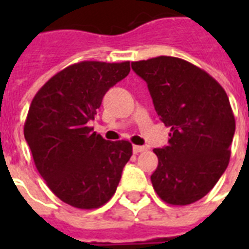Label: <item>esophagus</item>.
Listing matches in <instances>:
<instances>
[{
    "label": "esophagus",
    "instance_id": "esophagus-1",
    "mask_svg": "<svg viewBox=\"0 0 249 249\" xmlns=\"http://www.w3.org/2000/svg\"><path fill=\"white\" fill-rule=\"evenodd\" d=\"M146 150V147L143 146H133V152L134 154H140V152H143Z\"/></svg>",
    "mask_w": 249,
    "mask_h": 249
}]
</instances>
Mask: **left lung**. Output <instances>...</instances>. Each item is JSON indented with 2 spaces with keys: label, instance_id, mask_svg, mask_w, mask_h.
Wrapping results in <instances>:
<instances>
[{
  "label": "left lung",
  "instance_id": "8db88e82",
  "mask_svg": "<svg viewBox=\"0 0 249 249\" xmlns=\"http://www.w3.org/2000/svg\"><path fill=\"white\" fill-rule=\"evenodd\" d=\"M147 83L160 120L170 128L168 146L151 182L172 205L195 203L213 189L230 160L235 119L224 88L204 70L174 56L133 62Z\"/></svg>",
  "mask_w": 249,
  "mask_h": 249
}]
</instances>
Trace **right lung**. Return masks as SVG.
Segmentation results:
<instances>
[{
	"mask_svg": "<svg viewBox=\"0 0 249 249\" xmlns=\"http://www.w3.org/2000/svg\"><path fill=\"white\" fill-rule=\"evenodd\" d=\"M130 72L129 62L68 66L36 93L24 137L46 185L60 200L95 209L113 196L133 154L129 141H106L88 125L107 90Z\"/></svg>",
	"mask_w": 249,
	"mask_h": 249,
	"instance_id": "1",
	"label": "right lung"
}]
</instances>
